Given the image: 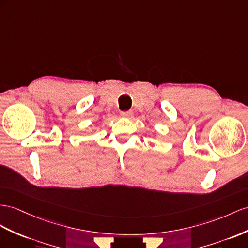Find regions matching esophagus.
I'll return each mask as SVG.
<instances>
[{"mask_svg":"<svg viewBox=\"0 0 248 248\" xmlns=\"http://www.w3.org/2000/svg\"><path fill=\"white\" fill-rule=\"evenodd\" d=\"M132 112L131 111H126V112H122L120 113V116L122 117H126V118H130L132 116Z\"/></svg>","mask_w":248,"mask_h":248,"instance_id":"obj_1","label":"esophagus"}]
</instances>
